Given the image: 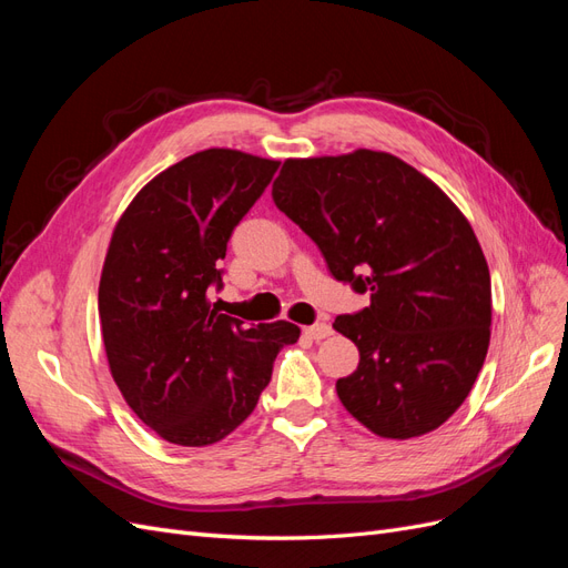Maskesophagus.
Returning a JSON list of instances; mask_svg holds the SVG:
<instances>
[{
    "label": "esophagus",
    "mask_w": 568,
    "mask_h": 568,
    "mask_svg": "<svg viewBox=\"0 0 568 568\" xmlns=\"http://www.w3.org/2000/svg\"><path fill=\"white\" fill-rule=\"evenodd\" d=\"M303 334L307 336V338H315V341H320V338H326V336H332L334 334V329L326 322H317V324H311V326H305L303 329Z\"/></svg>",
    "instance_id": "1"
}]
</instances>
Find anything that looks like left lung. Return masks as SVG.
Segmentation results:
<instances>
[{"label": "left lung", "instance_id": "obj_1", "mask_svg": "<svg viewBox=\"0 0 568 568\" xmlns=\"http://www.w3.org/2000/svg\"><path fill=\"white\" fill-rule=\"evenodd\" d=\"M272 199L338 282L369 294L334 322L359 351L336 382L343 407L395 440L448 422L490 343V272L469 220L419 170L369 149L286 159Z\"/></svg>", "mask_w": 568, "mask_h": 568}]
</instances>
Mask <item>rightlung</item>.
I'll return each instance as SVG.
<instances>
[{
	"mask_svg": "<svg viewBox=\"0 0 568 568\" xmlns=\"http://www.w3.org/2000/svg\"><path fill=\"white\" fill-rule=\"evenodd\" d=\"M280 161L205 149L153 178L120 215L99 282V320L115 386L163 440L203 448L230 436L301 329L246 326L211 307L232 230Z\"/></svg>",
	"mask_w": 568,
	"mask_h": 568,
	"instance_id": "1",
	"label": "right lung"
}]
</instances>
